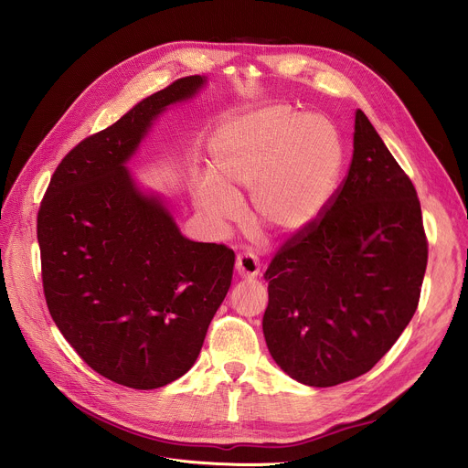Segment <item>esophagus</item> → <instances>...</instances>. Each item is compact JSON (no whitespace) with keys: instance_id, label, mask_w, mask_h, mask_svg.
I'll use <instances>...</instances> for the list:
<instances>
[{"instance_id":"obj_1","label":"esophagus","mask_w":468,"mask_h":468,"mask_svg":"<svg viewBox=\"0 0 468 468\" xmlns=\"http://www.w3.org/2000/svg\"><path fill=\"white\" fill-rule=\"evenodd\" d=\"M236 271L243 279H255L261 275V262L249 253H241L236 259Z\"/></svg>"}]
</instances>
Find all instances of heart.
<instances>
[{
	"instance_id": "obj_1",
	"label": "heart",
	"mask_w": 468,
	"mask_h": 468,
	"mask_svg": "<svg viewBox=\"0 0 468 468\" xmlns=\"http://www.w3.org/2000/svg\"><path fill=\"white\" fill-rule=\"evenodd\" d=\"M341 163V138L330 120L270 104L213 144V182L202 187L200 206L225 230L241 218L236 198L250 191V219L281 236L298 234L328 204Z\"/></svg>"
}]
</instances>
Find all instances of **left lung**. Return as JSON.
Instances as JSON below:
<instances>
[{
	"instance_id": "8db88e82",
	"label": "left lung",
	"mask_w": 468,
	"mask_h": 468,
	"mask_svg": "<svg viewBox=\"0 0 468 468\" xmlns=\"http://www.w3.org/2000/svg\"><path fill=\"white\" fill-rule=\"evenodd\" d=\"M425 266L416 189L356 111L346 177L318 218L279 247L264 275L262 330L275 364L314 388L367 373L409 326Z\"/></svg>"
}]
</instances>
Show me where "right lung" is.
Here are the masks:
<instances>
[{
    "mask_svg": "<svg viewBox=\"0 0 468 468\" xmlns=\"http://www.w3.org/2000/svg\"><path fill=\"white\" fill-rule=\"evenodd\" d=\"M202 84L198 75L179 79L77 144L37 213L56 326L93 371L134 389L166 386L193 367L232 281L234 250L182 236L125 168L152 122Z\"/></svg>",
    "mask_w": 468,
    "mask_h": 468,
    "instance_id": "obj_1",
    "label": "right lung"
}]
</instances>
